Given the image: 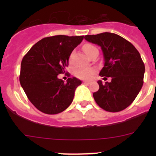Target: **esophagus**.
<instances>
[{
  "mask_svg": "<svg viewBox=\"0 0 156 156\" xmlns=\"http://www.w3.org/2000/svg\"><path fill=\"white\" fill-rule=\"evenodd\" d=\"M84 84H90V81H84Z\"/></svg>",
  "mask_w": 156,
  "mask_h": 156,
  "instance_id": "1",
  "label": "esophagus"
}]
</instances>
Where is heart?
<instances>
[{
    "label": "heart",
    "instance_id": "b5f03b06",
    "mask_svg": "<svg viewBox=\"0 0 156 156\" xmlns=\"http://www.w3.org/2000/svg\"><path fill=\"white\" fill-rule=\"evenodd\" d=\"M94 48H96L95 47L91 44H85L83 47V50L87 55L89 54L90 52ZM71 61H72V56H70V58H69V62H71ZM95 73L96 69L94 68H81L77 69L75 72V76L80 79L83 80L90 79Z\"/></svg>",
    "mask_w": 156,
    "mask_h": 156
}]
</instances>
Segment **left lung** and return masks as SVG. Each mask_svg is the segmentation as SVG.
<instances>
[{
  "label": "left lung",
  "instance_id": "left-lung-1",
  "mask_svg": "<svg viewBox=\"0 0 156 156\" xmlns=\"http://www.w3.org/2000/svg\"><path fill=\"white\" fill-rule=\"evenodd\" d=\"M84 39L101 47L105 63L100 75L112 78L111 82L98 81L100 88L93 94L96 103L107 112L122 111L133 103L144 84L145 66L140 54L130 42L114 33L85 35Z\"/></svg>",
  "mask_w": 156,
  "mask_h": 156
}]
</instances>
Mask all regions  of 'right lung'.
I'll return each mask as SVG.
<instances>
[{
  "label": "right lung",
  "mask_w": 156,
  "mask_h": 156,
  "mask_svg": "<svg viewBox=\"0 0 156 156\" xmlns=\"http://www.w3.org/2000/svg\"><path fill=\"white\" fill-rule=\"evenodd\" d=\"M83 38L84 36L66 35L44 37L33 45L23 58L20 84L39 111L58 114L72 103L75 89L81 81L74 77L65 83L57 75L65 73L70 54Z\"/></svg>",
  "instance_id": "add662e5"
}]
</instances>
